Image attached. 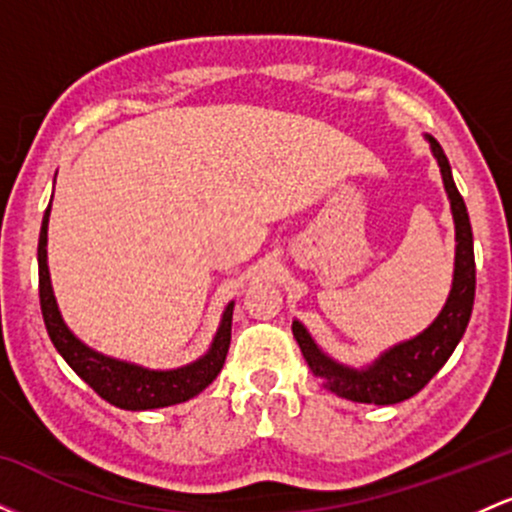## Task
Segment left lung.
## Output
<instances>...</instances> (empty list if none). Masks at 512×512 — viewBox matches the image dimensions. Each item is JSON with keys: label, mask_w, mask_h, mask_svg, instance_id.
<instances>
[{"label": "left lung", "mask_w": 512, "mask_h": 512, "mask_svg": "<svg viewBox=\"0 0 512 512\" xmlns=\"http://www.w3.org/2000/svg\"><path fill=\"white\" fill-rule=\"evenodd\" d=\"M433 156H436L440 175H443L445 192L450 199L452 221H455V272H452V289L443 310L436 320L416 337L399 342L375 358L366 368H351L334 361L313 342L308 330L298 320H293L291 330L301 346L303 358L317 378L325 380L334 395L363 404H397L414 397L424 390L428 380L445 366L455 346L460 344L464 330L469 325L474 305V286H477V267H474V240L472 223H469L464 199L457 192L452 170L443 146L428 137Z\"/></svg>", "instance_id": "8db88e82"}]
</instances>
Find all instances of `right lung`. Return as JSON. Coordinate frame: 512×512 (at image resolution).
I'll list each match as a JSON object with an SVG mask.
<instances>
[{"label": "right lung", "mask_w": 512, "mask_h": 512, "mask_svg": "<svg viewBox=\"0 0 512 512\" xmlns=\"http://www.w3.org/2000/svg\"><path fill=\"white\" fill-rule=\"evenodd\" d=\"M48 221L50 204L45 209L38 240L40 310H43L45 327H48L55 349L60 351V356L72 366L74 373L84 383L91 385L105 402L129 411L161 409L170 407V404L187 402V399L199 395L204 387L214 383L216 375L221 373L223 361H226L228 346H231L233 303H228L226 310H223L221 325L216 330V337L207 354L182 368L151 370L137 366V363H127L120 361V358L98 354L91 346L81 342L79 337H74V332L64 325L60 308H57L48 269Z\"/></svg>", "instance_id": "obj_1"}]
</instances>
